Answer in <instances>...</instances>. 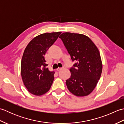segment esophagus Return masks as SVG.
<instances>
[{
  "label": "esophagus",
  "mask_w": 124,
  "mask_h": 124,
  "mask_svg": "<svg viewBox=\"0 0 124 124\" xmlns=\"http://www.w3.org/2000/svg\"><path fill=\"white\" fill-rule=\"evenodd\" d=\"M62 69H63V68H57V71H61V70H62Z\"/></svg>",
  "instance_id": "34e87169"
}]
</instances>
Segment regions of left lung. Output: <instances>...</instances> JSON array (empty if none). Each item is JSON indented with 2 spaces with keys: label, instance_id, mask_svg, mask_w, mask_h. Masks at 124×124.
Returning a JSON list of instances; mask_svg holds the SVG:
<instances>
[{
  "label": "left lung",
  "instance_id": "left-lung-1",
  "mask_svg": "<svg viewBox=\"0 0 124 124\" xmlns=\"http://www.w3.org/2000/svg\"><path fill=\"white\" fill-rule=\"evenodd\" d=\"M72 61L71 77L66 80L68 89L77 96L92 93L100 80L102 63L100 52L91 39L79 33L64 32L59 37Z\"/></svg>",
  "mask_w": 124,
  "mask_h": 124
}]
</instances>
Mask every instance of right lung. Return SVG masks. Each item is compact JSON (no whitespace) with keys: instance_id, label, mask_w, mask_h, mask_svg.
<instances>
[{"instance_id":"obj_1","label":"right lung","mask_w":124,"mask_h":124,"mask_svg":"<svg viewBox=\"0 0 124 124\" xmlns=\"http://www.w3.org/2000/svg\"><path fill=\"white\" fill-rule=\"evenodd\" d=\"M61 32L45 33L31 40L23 53L21 73L24 85L30 93L40 96L48 92L54 79L48 70L44 55Z\"/></svg>"}]
</instances>
